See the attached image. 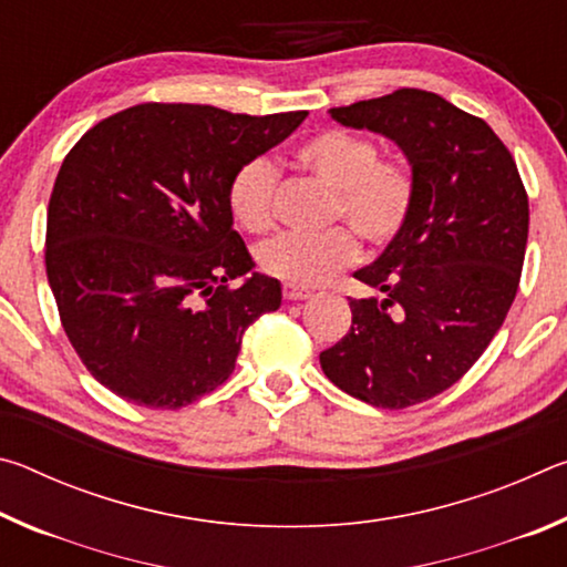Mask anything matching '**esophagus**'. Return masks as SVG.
<instances>
[{
    "mask_svg": "<svg viewBox=\"0 0 567 567\" xmlns=\"http://www.w3.org/2000/svg\"><path fill=\"white\" fill-rule=\"evenodd\" d=\"M282 295H285L287 302H300V300H310V297H312L310 290H305V287L292 285V282H285Z\"/></svg>",
    "mask_w": 567,
    "mask_h": 567,
    "instance_id": "34e87169",
    "label": "esophagus"
}]
</instances>
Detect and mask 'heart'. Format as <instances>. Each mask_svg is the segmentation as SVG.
<instances>
[{
	"label": "heart",
	"mask_w": 567,
	"mask_h": 567,
	"mask_svg": "<svg viewBox=\"0 0 567 567\" xmlns=\"http://www.w3.org/2000/svg\"><path fill=\"white\" fill-rule=\"evenodd\" d=\"M292 159L334 189L332 217H340L372 247L392 243L415 205V175L398 157H378V145L350 130H322L292 150ZM277 167L267 157H249L227 182V205L247 233L275 225ZM358 239L334 227L322 235L287 233L257 249L260 270L277 280L312 287L358 260Z\"/></svg>",
	"instance_id": "heart-1"
}]
</instances>
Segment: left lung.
I'll use <instances>...</instances> for the list:
<instances>
[{"instance_id": "8db88e82", "label": "left lung", "mask_w": 567, "mask_h": 567, "mask_svg": "<svg viewBox=\"0 0 567 567\" xmlns=\"http://www.w3.org/2000/svg\"><path fill=\"white\" fill-rule=\"evenodd\" d=\"M332 120L395 142L415 175L408 225L354 272L378 295L352 300L322 372L368 405L402 410L445 392L505 322L520 285L527 192L487 122L425 90L332 107Z\"/></svg>"}]
</instances>
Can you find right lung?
Listing matches in <instances>:
<instances>
[{"label":"right lung","instance_id":"1","mask_svg":"<svg viewBox=\"0 0 567 567\" xmlns=\"http://www.w3.org/2000/svg\"><path fill=\"white\" fill-rule=\"evenodd\" d=\"M147 102L94 124L47 209V280L87 370L122 400L177 410L233 375L245 330L282 302L233 229L227 182L300 127Z\"/></svg>","mask_w":567,"mask_h":567}]
</instances>
